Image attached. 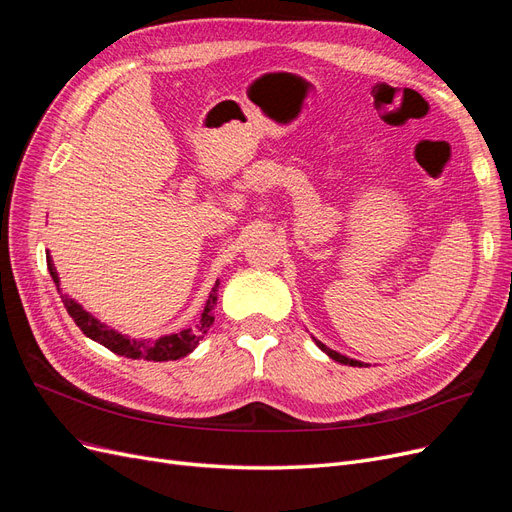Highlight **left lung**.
<instances>
[{
  "mask_svg": "<svg viewBox=\"0 0 512 512\" xmlns=\"http://www.w3.org/2000/svg\"><path fill=\"white\" fill-rule=\"evenodd\" d=\"M316 344H318V348H320V350H324V352H327V354L331 356V359H333V361H337V363H344V365H352V367H363V363H361V361H354V359H348V356H344V354H339V352H335V350L327 348V346H324L322 342H318V339H316Z\"/></svg>",
  "mask_w": 512,
  "mask_h": 512,
  "instance_id": "8db88e82",
  "label": "left lung"
}]
</instances>
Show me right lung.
<instances>
[{"mask_svg":"<svg viewBox=\"0 0 512 512\" xmlns=\"http://www.w3.org/2000/svg\"><path fill=\"white\" fill-rule=\"evenodd\" d=\"M46 265H49V271H51V277L55 280V284L59 282L57 277V271L53 267V260L51 256H46ZM218 286L220 282H215L209 299H207V305H205V312L203 316H200L198 324L194 329H183L179 333H173V335H164L160 339H156V342H147V339H128L123 337L121 333L113 331L104 327V324H100L94 316L87 314L85 309L74 303L72 299H68L66 294L61 297V301H64V307L68 309V314L72 316V320L76 322V327H79L89 339H94V342L102 344L104 348H108L115 354H121V356H128V359H145V361H177L181 359V356L190 354L200 339L205 337V333L211 329L213 324V307L218 305Z\"/></svg>","mask_w":512,"mask_h":512,"instance_id":"1","label":"right lung"}]
</instances>
